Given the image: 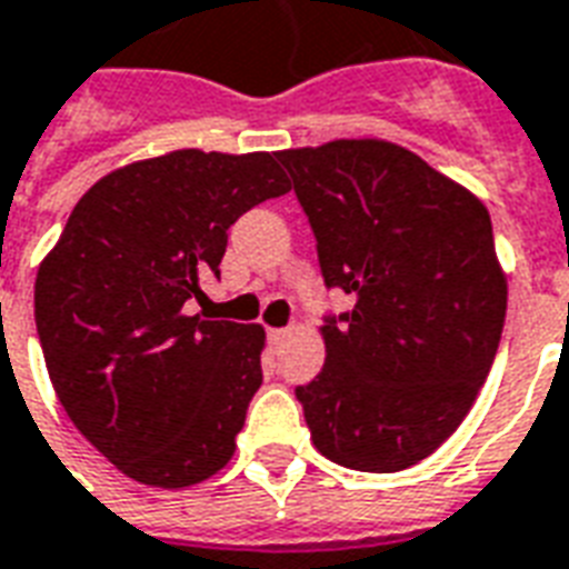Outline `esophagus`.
<instances>
[{
	"mask_svg": "<svg viewBox=\"0 0 569 569\" xmlns=\"http://www.w3.org/2000/svg\"><path fill=\"white\" fill-rule=\"evenodd\" d=\"M268 338H271L273 343H280V340L289 338V328H268Z\"/></svg>",
	"mask_w": 569,
	"mask_h": 569,
	"instance_id": "obj_1",
	"label": "esophagus"
}]
</instances>
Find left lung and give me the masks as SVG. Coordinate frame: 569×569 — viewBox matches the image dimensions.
Here are the masks:
<instances>
[{
    "label": "left lung",
    "instance_id": "obj_1",
    "mask_svg": "<svg viewBox=\"0 0 569 569\" xmlns=\"http://www.w3.org/2000/svg\"><path fill=\"white\" fill-rule=\"evenodd\" d=\"M317 238L328 289L356 298L322 326L326 368L296 398L335 465L395 473L465 422L507 317L491 217L477 196L389 141L277 153Z\"/></svg>",
    "mask_w": 569,
    "mask_h": 569
}]
</instances>
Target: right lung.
Returning a JSON list of instances; mask_svg holds the SVG:
<instances>
[{"label":"right lung","instance_id":"obj_1","mask_svg":"<svg viewBox=\"0 0 569 569\" xmlns=\"http://www.w3.org/2000/svg\"><path fill=\"white\" fill-rule=\"evenodd\" d=\"M277 153L174 150L83 196L36 277V328L57 398L117 470L187 488L234 456L262 386L264 331L189 317L220 277L229 229L289 192Z\"/></svg>","mask_w":569,"mask_h":569}]
</instances>
